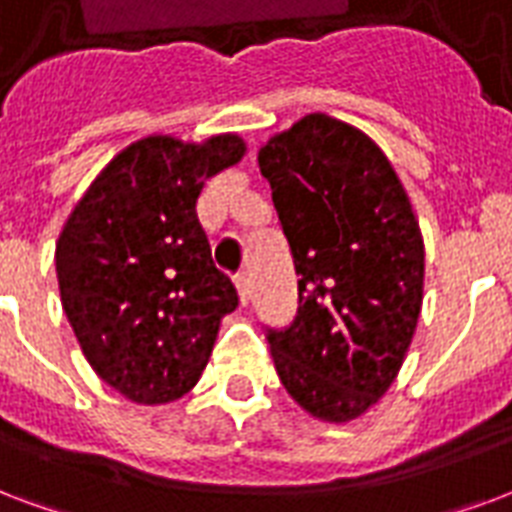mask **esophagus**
Returning <instances> with one entry per match:
<instances>
[{
  "label": "esophagus",
  "mask_w": 512,
  "mask_h": 512,
  "mask_svg": "<svg viewBox=\"0 0 512 512\" xmlns=\"http://www.w3.org/2000/svg\"><path fill=\"white\" fill-rule=\"evenodd\" d=\"M234 286H237V294H240L242 305H248V302H251V283H248V275L240 272V275L234 278Z\"/></svg>",
  "instance_id": "esophagus-1"
}]
</instances>
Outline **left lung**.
Segmentation results:
<instances>
[{"label": "left lung", "mask_w": 512, "mask_h": 512, "mask_svg": "<svg viewBox=\"0 0 512 512\" xmlns=\"http://www.w3.org/2000/svg\"><path fill=\"white\" fill-rule=\"evenodd\" d=\"M294 267L299 313L270 332L280 383L305 413L348 424L380 402L405 364L424 305V237L378 142L307 113L261 142Z\"/></svg>", "instance_id": "1"}]
</instances>
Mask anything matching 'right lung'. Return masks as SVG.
<instances>
[{
    "label": "right lung",
    "instance_id": "obj_1",
    "mask_svg": "<svg viewBox=\"0 0 512 512\" xmlns=\"http://www.w3.org/2000/svg\"><path fill=\"white\" fill-rule=\"evenodd\" d=\"M240 134H148L113 156L56 240V278L91 370L137 405L175 402L202 378L232 280L215 270L197 199L245 156Z\"/></svg>",
    "mask_w": 512,
    "mask_h": 512
}]
</instances>
